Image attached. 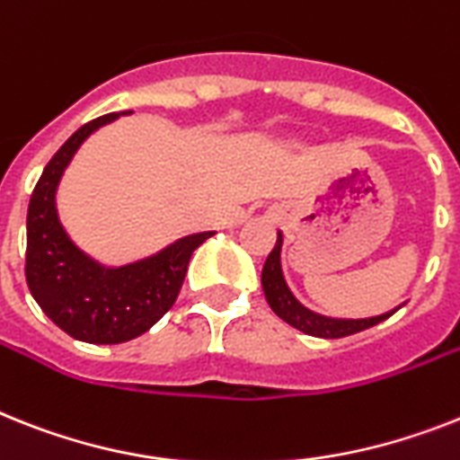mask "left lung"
I'll list each match as a JSON object with an SVG mask.
<instances>
[{"label":"left lung","instance_id":"left-lung-1","mask_svg":"<svg viewBox=\"0 0 460 460\" xmlns=\"http://www.w3.org/2000/svg\"><path fill=\"white\" fill-rule=\"evenodd\" d=\"M279 256H282V233H277V244L270 256H268V261H265L263 275H261L265 301H268V305L272 307V313L279 320H284L298 332L307 333V336H314V339H343V336L364 332V329L376 326L378 322L388 320L390 314L397 313L402 307H394L390 313L376 314V317H364V320H341V317H326V314L313 313L287 287V279H284L282 272V258Z\"/></svg>","mask_w":460,"mask_h":460}]
</instances>
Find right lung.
Masks as SVG:
<instances>
[{"label": "right lung", "mask_w": 460, "mask_h": 460, "mask_svg": "<svg viewBox=\"0 0 460 460\" xmlns=\"http://www.w3.org/2000/svg\"><path fill=\"white\" fill-rule=\"evenodd\" d=\"M128 112H110L77 128L53 155L28 207L25 279L37 305L72 339L96 345L127 343L157 324L176 303L190 256L214 233L176 239L136 263L108 268L86 256L60 226L56 190L79 146Z\"/></svg>", "instance_id": "add662e5"}]
</instances>
